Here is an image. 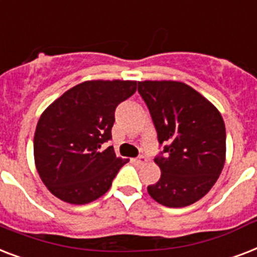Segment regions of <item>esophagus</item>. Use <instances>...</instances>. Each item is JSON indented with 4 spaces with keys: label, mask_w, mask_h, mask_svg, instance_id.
Returning a JSON list of instances; mask_svg holds the SVG:
<instances>
[{
    "label": "esophagus",
    "mask_w": 257,
    "mask_h": 257,
    "mask_svg": "<svg viewBox=\"0 0 257 257\" xmlns=\"http://www.w3.org/2000/svg\"><path fill=\"white\" fill-rule=\"evenodd\" d=\"M132 161H133V163H135V164H137V165L144 164V163H147V157L143 156V155H141V156L136 157V159H133Z\"/></svg>",
    "instance_id": "esophagus-1"
}]
</instances>
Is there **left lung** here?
Listing matches in <instances>:
<instances>
[{"label":"left lung","mask_w":257,"mask_h":257,"mask_svg":"<svg viewBox=\"0 0 257 257\" xmlns=\"http://www.w3.org/2000/svg\"><path fill=\"white\" fill-rule=\"evenodd\" d=\"M164 148L155 157L161 177L148 187L157 203L181 208L207 195L225 161V125L213 105L187 84L139 82Z\"/></svg>","instance_id":"left-lung-1"}]
</instances>
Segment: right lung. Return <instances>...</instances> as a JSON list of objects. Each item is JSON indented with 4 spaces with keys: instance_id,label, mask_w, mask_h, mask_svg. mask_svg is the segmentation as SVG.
<instances>
[{
    "instance_id": "obj_1",
    "label": "right lung",
    "mask_w": 257,
    "mask_h": 257,
    "mask_svg": "<svg viewBox=\"0 0 257 257\" xmlns=\"http://www.w3.org/2000/svg\"><path fill=\"white\" fill-rule=\"evenodd\" d=\"M136 88V81L81 82L42 113L34 133V160L56 197L80 205L108 192L128 161L104 145L112 140L116 108Z\"/></svg>"
}]
</instances>
